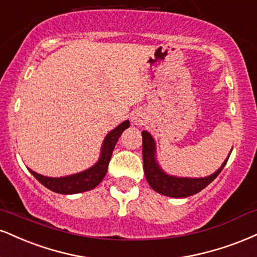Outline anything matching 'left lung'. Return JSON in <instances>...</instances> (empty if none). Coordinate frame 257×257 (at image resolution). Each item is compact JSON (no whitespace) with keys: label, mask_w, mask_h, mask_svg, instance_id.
Here are the masks:
<instances>
[{"label":"left lung","mask_w":257,"mask_h":257,"mask_svg":"<svg viewBox=\"0 0 257 257\" xmlns=\"http://www.w3.org/2000/svg\"><path fill=\"white\" fill-rule=\"evenodd\" d=\"M154 153H156V146H154L152 137L147 132H142V158H144L145 176H146L148 184L157 193L171 197H187L199 193L217 178V176L220 174L228 160V158L225 160L221 168L208 177L177 178L166 175L165 172L162 171L154 158Z\"/></svg>","instance_id":"obj_1"}]
</instances>
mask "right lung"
<instances>
[{
	"instance_id": "add662e5",
	"label": "right lung",
	"mask_w": 257,
	"mask_h": 257,
	"mask_svg": "<svg viewBox=\"0 0 257 257\" xmlns=\"http://www.w3.org/2000/svg\"><path fill=\"white\" fill-rule=\"evenodd\" d=\"M131 125L129 120H124L123 123L110 132L105 138L103 147H101V157L98 160V163L91 169L86 170V171L80 172V174L68 176V177H60V178H51L45 177L39 174H36L35 171L30 170V172L44 187L48 188L55 193L58 194H76L82 193V191H87L93 189L94 187L103 181L107 171V166H109L111 156H112L113 148H115L117 140L124 132V129Z\"/></svg>"
}]
</instances>
